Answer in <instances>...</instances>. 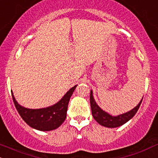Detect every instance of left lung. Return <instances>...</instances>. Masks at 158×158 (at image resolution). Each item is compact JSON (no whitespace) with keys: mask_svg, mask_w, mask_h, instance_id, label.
<instances>
[{"mask_svg":"<svg viewBox=\"0 0 158 158\" xmlns=\"http://www.w3.org/2000/svg\"><path fill=\"white\" fill-rule=\"evenodd\" d=\"M143 97L141 99L139 103L132 109L130 111L127 112L123 114L116 115V116H113L110 114H109L106 112L103 111L97 103H96L95 100L93 96V91L90 90V107L91 111H92L93 117L94 119L100 125L104 126V127L107 128H116L118 126H121L124 125L125 123L129 121L136 114L137 111L139 110L140 105H141V102H142Z\"/></svg>","mask_w":158,"mask_h":158,"instance_id":"left-lung-1","label":"left lung"}]
</instances>
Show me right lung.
<instances>
[{
	"mask_svg": "<svg viewBox=\"0 0 158 158\" xmlns=\"http://www.w3.org/2000/svg\"><path fill=\"white\" fill-rule=\"evenodd\" d=\"M76 87L77 85L70 89L57 103L42 109H28L22 106L15 100L13 92L11 94L16 109L26 123L35 129L48 131L56 129L64 123L70 98Z\"/></svg>",
	"mask_w": 158,
	"mask_h": 158,
	"instance_id": "obj_1",
	"label": "right lung"
}]
</instances>
